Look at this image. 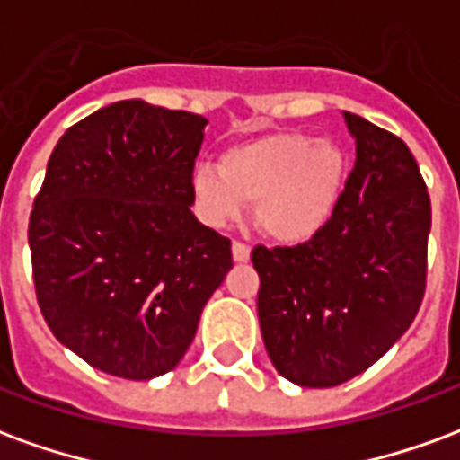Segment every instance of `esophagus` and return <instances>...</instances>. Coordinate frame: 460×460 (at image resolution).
Here are the masks:
<instances>
[{
  "label": "esophagus",
  "mask_w": 460,
  "mask_h": 460,
  "mask_svg": "<svg viewBox=\"0 0 460 460\" xmlns=\"http://www.w3.org/2000/svg\"><path fill=\"white\" fill-rule=\"evenodd\" d=\"M231 256L236 263H243V261L251 259V249L246 243H239V241H234V246H231Z\"/></svg>",
  "instance_id": "obj_1"
}]
</instances>
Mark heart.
<instances>
[{"mask_svg":"<svg viewBox=\"0 0 460 460\" xmlns=\"http://www.w3.org/2000/svg\"><path fill=\"white\" fill-rule=\"evenodd\" d=\"M347 177L345 152L308 132H269L221 155L219 170L199 167L191 177L194 209L209 226L236 219L246 204L269 239L305 243L338 209Z\"/></svg>","mask_w":460,"mask_h":460,"instance_id":"b5f03b06","label":"heart"}]
</instances>
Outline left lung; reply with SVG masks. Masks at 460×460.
<instances>
[{
	"instance_id": "obj_1",
	"label": "left lung",
	"mask_w": 460,
	"mask_h": 460,
	"mask_svg": "<svg viewBox=\"0 0 460 460\" xmlns=\"http://www.w3.org/2000/svg\"><path fill=\"white\" fill-rule=\"evenodd\" d=\"M355 167L332 219L298 246H256L259 320L270 362L310 389L362 375L414 323L426 290L431 199L392 132L345 113Z\"/></svg>"
}]
</instances>
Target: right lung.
Instances as JSON below:
<instances>
[{
	"label": "right lung",
	"instance_id": "add662e5",
	"mask_svg": "<svg viewBox=\"0 0 460 460\" xmlns=\"http://www.w3.org/2000/svg\"><path fill=\"white\" fill-rule=\"evenodd\" d=\"M201 115L118 101L71 125L29 217L39 308L58 342L122 379L177 367L231 241L191 214Z\"/></svg>",
	"mask_w": 460,
	"mask_h": 460
}]
</instances>
